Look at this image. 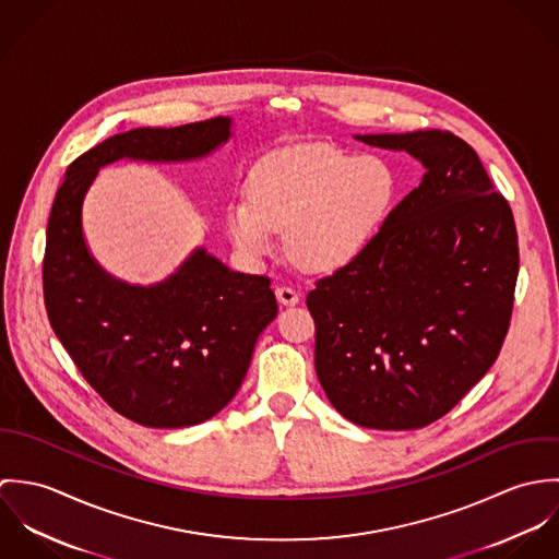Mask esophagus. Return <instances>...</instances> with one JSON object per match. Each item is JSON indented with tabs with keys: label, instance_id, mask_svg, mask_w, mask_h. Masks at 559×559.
I'll list each match as a JSON object with an SVG mask.
<instances>
[{
	"label": "esophagus",
	"instance_id": "34e87169",
	"mask_svg": "<svg viewBox=\"0 0 559 559\" xmlns=\"http://www.w3.org/2000/svg\"><path fill=\"white\" fill-rule=\"evenodd\" d=\"M275 297H277V301L282 304V306H297L299 301H301V297H299V293L297 290H293V288H288V286H280L277 290H275Z\"/></svg>",
	"mask_w": 559,
	"mask_h": 559
}]
</instances>
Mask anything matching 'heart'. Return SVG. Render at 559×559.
Listing matches in <instances>:
<instances>
[{"mask_svg": "<svg viewBox=\"0 0 559 559\" xmlns=\"http://www.w3.org/2000/svg\"><path fill=\"white\" fill-rule=\"evenodd\" d=\"M247 200L226 209V230L249 255H264L286 230L288 255L308 273L350 266L374 239L394 198L396 176L379 157L324 146L282 151L247 178Z\"/></svg>", "mask_w": 559, "mask_h": 559, "instance_id": "heart-1", "label": "heart"}]
</instances>
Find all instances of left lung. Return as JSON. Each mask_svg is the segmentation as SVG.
Segmentation results:
<instances>
[{"label":"left lung","instance_id":"obj_1","mask_svg":"<svg viewBox=\"0 0 559 559\" xmlns=\"http://www.w3.org/2000/svg\"><path fill=\"white\" fill-rule=\"evenodd\" d=\"M424 165L366 251L308 295L314 364L348 421L413 430L443 417L508 333L519 240L476 151L450 131L355 135Z\"/></svg>","mask_w":559,"mask_h":559}]
</instances>
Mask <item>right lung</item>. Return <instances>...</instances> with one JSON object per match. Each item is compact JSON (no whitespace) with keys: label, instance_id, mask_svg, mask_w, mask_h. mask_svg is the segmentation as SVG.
<instances>
[{"label":"right lung","instance_id":"1","mask_svg":"<svg viewBox=\"0 0 559 559\" xmlns=\"http://www.w3.org/2000/svg\"><path fill=\"white\" fill-rule=\"evenodd\" d=\"M230 138L233 118L111 135L69 165L53 200L43 262L49 322L98 396L148 428L202 424L235 399L277 301L269 277L230 271L202 245L157 284L114 277L83 237V200L109 163L204 159Z\"/></svg>","mask_w":559,"mask_h":559}]
</instances>
